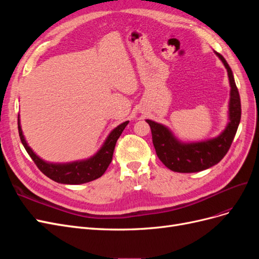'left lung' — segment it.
I'll return each mask as SVG.
<instances>
[{"label": "left lung", "mask_w": 259, "mask_h": 259, "mask_svg": "<svg viewBox=\"0 0 259 259\" xmlns=\"http://www.w3.org/2000/svg\"><path fill=\"white\" fill-rule=\"evenodd\" d=\"M217 56L223 61L230 82L229 123L221 135L200 143L183 144L173 136L170 131L162 124L151 120H146L150 125L152 143L156 155L167 168L178 173H195L209 168L228 152L238 131L241 120V100L239 91L234 82L231 68L219 53Z\"/></svg>", "instance_id": "1"}]
</instances>
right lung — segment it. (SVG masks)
<instances>
[{
  "label": "right lung",
  "mask_w": 259,
  "mask_h": 259,
  "mask_svg": "<svg viewBox=\"0 0 259 259\" xmlns=\"http://www.w3.org/2000/svg\"><path fill=\"white\" fill-rule=\"evenodd\" d=\"M128 124V121L120 124L116 126L109 136L107 137L104 146L101 147L100 150L92 158L84 160V161H76L72 163L66 164H53L43 161L42 159L32 151L25 137L22 135V131L20 126L19 117H18V132L21 143L27 150L28 154L33 160L37 168L42 173L51 178L52 180L59 184H67V185H80L92 182L104 175L106 169L108 168L109 164L112 161L113 151L115 148L116 140L121 136L122 132L125 126Z\"/></svg>",
  "instance_id": "add662e5"
}]
</instances>
